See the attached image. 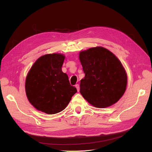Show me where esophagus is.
<instances>
[{"label":"esophagus","mask_w":152,"mask_h":152,"mask_svg":"<svg viewBox=\"0 0 152 152\" xmlns=\"http://www.w3.org/2000/svg\"><path fill=\"white\" fill-rule=\"evenodd\" d=\"M75 87H76L77 89V91L79 92V90H80V86H79V84H76L75 85Z\"/></svg>","instance_id":"obj_1"}]
</instances>
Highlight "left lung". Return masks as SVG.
<instances>
[{
    "label": "left lung",
    "instance_id": "1",
    "mask_svg": "<svg viewBox=\"0 0 152 152\" xmlns=\"http://www.w3.org/2000/svg\"><path fill=\"white\" fill-rule=\"evenodd\" d=\"M79 59L85 73L80 84L84 98L99 108L116 103L126 90L127 76L115 55L98 46L82 50Z\"/></svg>",
    "mask_w": 152,
    "mask_h": 152
}]
</instances>
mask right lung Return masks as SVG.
Segmentation results:
<instances>
[{
    "label": "right lung",
    "instance_id": "1",
    "mask_svg": "<svg viewBox=\"0 0 152 152\" xmlns=\"http://www.w3.org/2000/svg\"><path fill=\"white\" fill-rule=\"evenodd\" d=\"M65 58L60 53L43 55L37 59L26 75L27 98L39 111L49 115L60 112L77 93L68 75L62 72Z\"/></svg>",
    "mask_w": 152,
    "mask_h": 152
}]
</instances>
